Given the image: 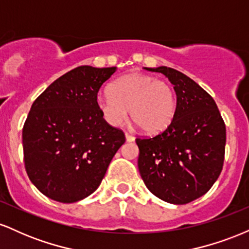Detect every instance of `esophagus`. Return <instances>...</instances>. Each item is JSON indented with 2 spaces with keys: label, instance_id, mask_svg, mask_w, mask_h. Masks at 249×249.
Listing matches in <instances>:
<instances>
[{
  "label": "esophagus",
  "instance_id": "esophagus-1",
  "mask_svg": "<svg viewBox=\"0 0 249 249\" xmlns=\"http://www.w3.org/2000/svg\"><path fill=\"white\" fill-rule=\"evenodd\" d=\"M125 138H126V142H133L134 141V137L128 132H125Z\"/></svg>",
  "mask_w": 249,
  "mask_h": 249
}]
</instances>
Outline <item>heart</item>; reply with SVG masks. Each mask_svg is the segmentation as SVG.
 Returning <instances> with one entry per match:
<instances>
[{
    "label": "heart",
    "instance_id": "heart-1",
    "mask_svg": "<svg viewBox=\"0 0 249 249\" xmlns=\"http://www.w3.org/2000/svg\"><path fill=\"white\" fill-rule=\"evenodd\" d=\"M97 107L111 126H121L130 116L145 132L158 133L171 124L177 99L172 85L145 73H128L115 81L108 92L97 97Z\"/></svg>",
    "mask_w": 249,
    "mask_h": 249
}]
</instances>
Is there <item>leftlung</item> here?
Returning a JSON list of instances; mask_svg holds the SVG:
<instances>
[{
    "mask_svg": "<svg viewBox=\"0 0 249 249\" xmlns=\"http://www.w3.org/2000/svg\"><path fill=\"white\" fill-rule=\"evenodd\" d=\"M145 69L170 79L177 110L166 130L151 138L136 139L139 173L159 199L187 204L204 196L221 173L225 123L214 99L190 77L167 67Z\"/></svg>",
    "mask_w": 249,
    "mask_h": 249,
    "instance_id": "8db88e82",
    "label": "left lung"
}]
</instances>
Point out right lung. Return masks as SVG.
<instances>
[{"mask_svg": "<svg viewBox=\"0 0 249 249\" xmlns=\"http://www.w3.org/2000/svg\"><path fill=\"white\" fill-rule=\"evenodd\" d=\"M117 68L82 65L57 78L33 103L22 131L28 177L39 192L70 204L101 185L123 131L104 121L97 93Z\"/></svg>", "mask_w": 249, "mask_h": 249, "instance_id": "obj_1", "label": "right lung"}]
</instances>
